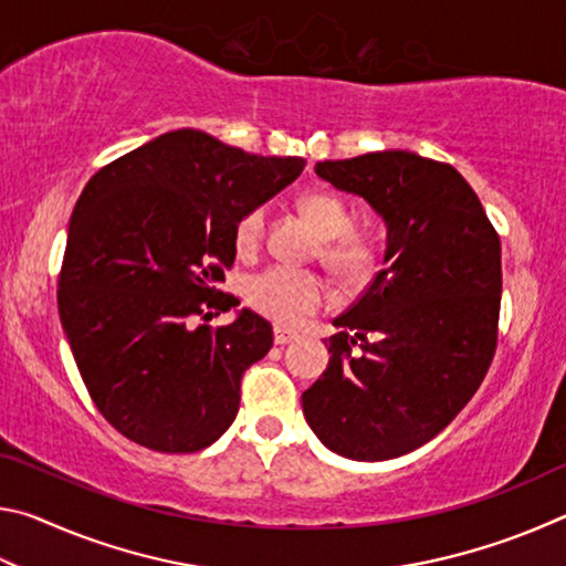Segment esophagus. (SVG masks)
<instances>
[{
	"mask_svg": "<svg viewBox=\"0 0 566 566\" xmlns=\"http://www.w3.org/2000/svg\"><path fill=\"white\" fill-rule=\"evenodd\" d=\"M296 339V332L290 327H282V324H274V344H290Z\"/></svg>",
	"mask_w": 566,
	"mask_h": 566,
	"instance_id": "obj_1",
	"label": "esophagus"
}]
</instances>
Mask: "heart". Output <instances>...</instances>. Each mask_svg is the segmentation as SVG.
Returning <instances> with one entry per match:
<instances>
[{"label":"heart","mask_w":566,"mask_h":566,"mask_svg":"<svg viewBox=\"0 0 566 566\" xmlns=\"http://www.w3.org/2000/svg\"><path fill=\"white\" fill-rule=\"evenodd\" d=\"M302 217L319 237L317 256L344 284H359L377 270L379 252L371 239L352 229L349 207L332 191H306L300 197ZM266 212L254 207L239 217L234 224V249L242 256H252L262 247ZM242 296L249 310L272 319L282 327L300 324L306 314L327 302V282L317 272L292 270V266H264L244 276Z\"/></svg>","instance_id":"obj_1"}]
</instances>
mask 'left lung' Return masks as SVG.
<instances>
[{
	"instance_id": "8db88e82",
	"label": "left lung",
	"mask_w": 566,
	"mask_h": 566,
	"mask_svg": "<svg viewBox=\"0 0 566 566\" xmlns=\"http://www.w3.org/2000/svg\"><path fill=\"white\" fill-rule=\"evenodd\" d=\"M314 171L367 199L389 232L385 270L334 319L304 417L332 452L385 462L442 432L484 381L500 337V234L444 161L389 149Z\"/></svg>"
}]
</instances>
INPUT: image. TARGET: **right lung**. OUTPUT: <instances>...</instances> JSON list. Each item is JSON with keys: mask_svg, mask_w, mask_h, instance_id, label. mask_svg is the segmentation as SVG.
I'll return each instance as SVG.
<instances>
[{"mask_svg": "<svg viewBox=\"0 0 566 566\" xmlns=\"http://www.w3.org/2000/svg\"><path fill=\"white\" fill-rule=\"evenodd\" d=\"M302 157H260L177 129L109 161L76 199L60 272V319L102 417L155 452L191 454L239 411L244 371L272 324L217 290L234 224L302 175Z\"/></svg>", "mask_w": 566, "mask_h": 566, "instance_id": "1", "label": "right lung"}]
</instances>
